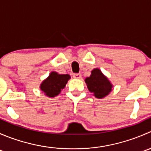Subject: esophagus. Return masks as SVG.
Here are the masks:
<instances>
[{
    "mask_svg": "<svg viewBox=\"0 0 151 151\" xmlns=\"http://www.w3.org/2000/svg\"><path fill=\"white\" fill-rule=\"evenodd\" d=\"M73 77H74V79H81L82 75H81V74H74Z\"/></svg>",
    "mask_w": 151,
    "mask_h": 151,
    "instance_id": "34e87169",
    "label": "esophagus"
}]
</instances>
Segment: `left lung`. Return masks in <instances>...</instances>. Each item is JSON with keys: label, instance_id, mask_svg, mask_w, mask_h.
Masks as SVG:
<instances>
[{"label": "left lung", "instance_id": "obj_1", "mask_svg": "<svg viewBox=\"0 0 151 151\" xmlns=\"http://www.w3.org/2000/svg\"><path fill=\"white\" fill-rule=\"evenodd\" d=\"M85 82L90 92L98 99L104 98L112 91V85L99 68L92 70L91 74L86 77Z\"/></svg>", "mask_w": 151, "mask_h": 151}]
</instances>
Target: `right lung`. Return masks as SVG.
<instances>
[{"label":"right lung","instance_id":"right-lung-1","mask_svg":"<svg viewBox=\"0 0 151 151\" xmlns=\"http://www.w3.org/2000/svg\"><path fill=\"white\" fill-rule=\"evenodd\" d=\"M70 78L71 77L68 74H60L55 71H52L40 85V89L47 96L52 98L60 93Z\"/></svg>","mask_w":151,"mask_h":151}]
</instances>
